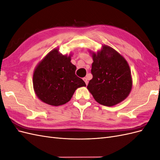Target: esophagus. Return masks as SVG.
<instances>
[{
  "instance_id": "obj_1",
  "label": "esophagus",
  "mask_w": 160,
  "mask_h": 160,
  "mask_svg": "<svg viewBox=\"0 0 160 160\" xmlns=\"http://www.w3.org/2000/svg\"><path fill=\"white\" fill-rule=\"evenodd\" d=\"M83 81H85V83H86V85H88V78H87V77H84Z\"/></svg>"
}]
</instances>
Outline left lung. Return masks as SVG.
Returning <instances> with one entry per match:
<instances>
[{
    "label": "left lung",
    "instance_id": "8db88e82",
    "mask_svg": "<svg viewBox=\"0 0 160 160\" xmlns=\"http://www.w3.org/2000/svg\"><path fill=\"white\" fill-rule=\"evenodd\" d=\"M91 74L88 89L97 102L113 106L124 100L132 87L131 71L127 61L112 48L103 46L93 55Z\"/></svg>",
    "mask_w": 160,
    "mask_h": 160
}]
</instances>
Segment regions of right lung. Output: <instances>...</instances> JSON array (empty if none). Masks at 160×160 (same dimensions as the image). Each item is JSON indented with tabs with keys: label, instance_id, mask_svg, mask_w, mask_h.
Masks as SVG:
<instances>
[{
	"label": "right lung",
	"instance_id": "right-lung-1",
	"mask_svg": "<svg viewBox=\"0 0 160 160\" xmlns=\"http://www.w3.org/2000/svg\"><path fill=\"white\" fill-rule=\"evenodd\" d=\"M75 70L70 57L59 54L57 49L51 51L34 71L33 88L38 98L54 106L68 102L77 88L86 86Z\"/></svg>",
	"mask_w": 160,
	"mask_h": 160
}]
</instances>
